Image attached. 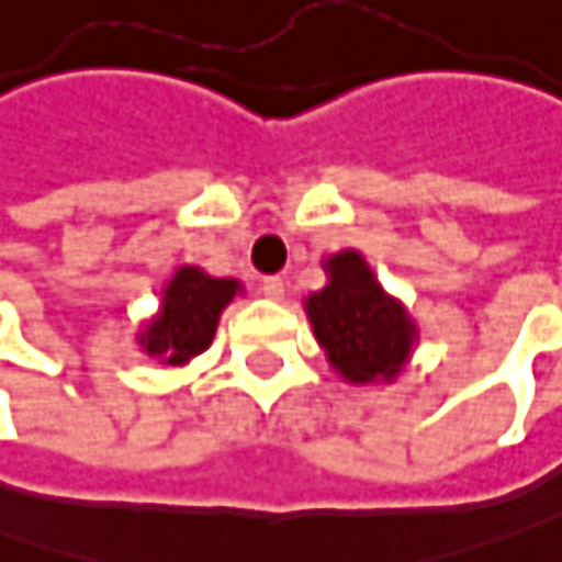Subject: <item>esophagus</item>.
I'll use <instances>...</instances> for the list:
<instances>
[{
    "label": "esophagus",
    "instance_id": "obj_1",
    "mask_svg": "<svg viewBox=\"0 0 562 562\" xmlns=\"http://www.w3.org/2000/svg\"><path fill=\"white\" fill-rule=\"evenodd\" d=\"M261 294L271 297V301H281L284 297V278L281 274H268L261 278Z\"/></svg>",
    "mask_w": 562,
    "mask_h": 562
}]
</instances>
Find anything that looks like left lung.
Returning <instances> with one entry per match:
<instances>
[{"instance_id":"1","label":"left lung","mask_w":562,"mask_h":562,"mask_svg":"<svg viewBox=\"0 0 562 562\" xmlns=\"http://www.w3.org/2000/svg\"><path fill=\"white\" fill-rule=\"evenodd\" d=\"M329 284L306 297V316L329 364L348 383H390L406 368L419 339L416 323L393 301L361 252L326 259Z\"/></svg>"}]
</instances>
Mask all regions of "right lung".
Listing matches in <instances>:
<instances>
[{"label": "right lung", "mask_w": 562, "mask_h": 562, "mask_svg": "<svg viewBox=\"0 0 562 562\" xmlns=\"http://www.w3.org/2000/svg\"><path fill=\"white\" fill-rule=\"evenodd\" d=\"M239 291L243 284L236 278H211L194 265H181L162 291L159 313L137 336L143 351L159 358V364H188L214 341L223 306Z\"/></svg>", "instance_id": "right-lung-1"}]
</instances>
